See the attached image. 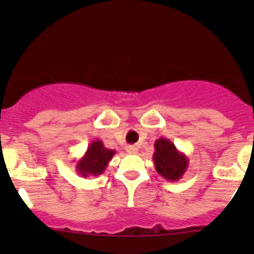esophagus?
I'll return each instance as SVG.
<instances>
[{"label":"esophagus","mask_w":254,"mask_h":254,"mask_svg":"<svg viewBox=\"0 0 254 254\" xmlns=\"http://www.w3.org/2000/svg\"><path fill=\"white\" fill-rule=\"evenodd\" d=\"M127 154H131V155H133V154H137V151H138V148H137L136 145H127Z\"/></svg>","instance_id":"esophagus-1"}]
</instances>
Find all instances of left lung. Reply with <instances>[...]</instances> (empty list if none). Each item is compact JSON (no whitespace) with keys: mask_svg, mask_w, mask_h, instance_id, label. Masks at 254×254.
I'll return each mask as SVG.
<instances>
[{"mask_svg":"<svg viewBox=\"0 0 254 254\" xmlns=\"http://www.w3.org/2000/svg\"><path fill=\"white\" fill-rule=\"evenodd\" d=\"M154 149L153 161L157 173L170 182L182 179L189 167V157L178 150L173 142L165 137L156 139Z\"/></svg>","mask_w":254,"mask_h":254,"instance_id":"left-lung-1","label":"left lung"}]
</instances>
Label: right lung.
<instances>
[{
  "mask_svg": "<svg viewBox=\"0 0 254 254\" xmlns=\"http://www.w3.org/2000/svg\"><path fill=\"white\" fill-rule=\"evenodd\" d=\"M115 154L116 150L107 149L100 139H94L88 145L84 155L77 161L75 168L78 176L87 178L103 174Z\"/></svg>",
  "mask_w": 254,
  "mask_h": 254,
  "instance_id": "right-lung-1",
  "label": "right lung"
}]
</instances>
